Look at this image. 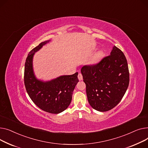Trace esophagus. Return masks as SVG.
<instances>
[{"label":"esophagus","instance_id":"34e87169","mask_svg":"<svg viewBox=\"0 0 148 148\" xmlns=\"http://www.w3.org/2000/svg\"><path fill=\"white\" fill-rule=\"evenodd\" d=\"M77 77L78 79H79V81H81L83 79V77H82V75L81 73H79V74H78L77 75Z\"/></svg>","mask_w":148,"mask_h":148}]
</instances>
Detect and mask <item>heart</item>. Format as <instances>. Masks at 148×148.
<instances>
[{"mask_svg":"<svg viewBox=\"0 0 148 148\" xmlns=\"http://www.w3.org/2000/svg\"><path fill=\"white\" fill-rule=\"evenodd\" d=\"M102 56V52H99V53H97L96 55H95L94 56V57L93 58V59L92 60V63H94L95 62H97V61L100 58V57H101Z\"/></svg>","mask_w":148,"mask_h":148,"instance_id":"heart-1","label":"heart"}]
</instances>
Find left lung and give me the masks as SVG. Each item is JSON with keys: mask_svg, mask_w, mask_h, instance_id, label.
Here are the masks:
<instances>
[{"mask_svg": "<svg viewBox=\"0 0 148 148\" xmlns=\"http://www.w3.org/2000/svg\"><path fill=\"white\" fill-rule=\"evenodd\" d=\"M81 73L90 105L100 112L115 108L123 99L129 85L127 59L123 51L115 46L110 54L99 63L83 66Z\"/></svg>", "mask_w": 148, "mask_h": 148, "instance_id": "1", "label": "left lung"}]
</instances>
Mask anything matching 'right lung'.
Wrapping results in <instances>:
<instances>
[{
	"label": "right lung",
	"mask_w": 148,
	"mask_h": 148,
	"mask_svg": "<svg viewBox=\"0 0 148 148\" xmlns=\"http://www.w3.org/2000/svg\"><path fill=\"white\" fill-rule=\"evenodd\" d=\"M48 42H41L30 51L25 63L24 80L26 91L33 103L43 111L57 114L66 110L71 104L73 91L79 82L78 73L61 76L45 82L36 79L33 71V57L34 53Z\"/></svg>",
	"instance_id": "obj_1"
}]
</instances>
